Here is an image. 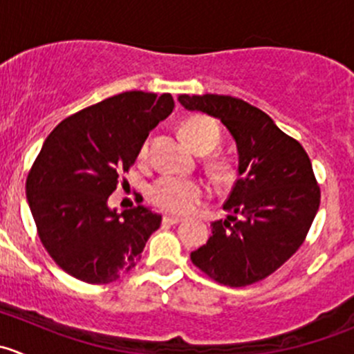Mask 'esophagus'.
<instances>
[{
	"label": "esophagus",
	"mask_w": 354,
	"mask_h": 354,
	"mask_svg": "<svg viewBox=\"0 0 354 354\" xmlns=\"http://www.w3.org/2000/svg\"><path fill=\"white\" fill-rule=\"evenodd\" d=\"M162 221H164V224H171V226H174V224H178V223H181V217H178V216H171V214H166V216L162 217Z\"/></svg>",
	"instance_id": "obj_1"
}]
</instances>
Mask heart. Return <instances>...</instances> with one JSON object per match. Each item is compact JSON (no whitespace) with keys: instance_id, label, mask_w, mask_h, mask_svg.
Instances as JSON below:
<instances>
[{"instance_id":"1","label":"heart","mask_w":354,"mask_h":354,"mask_svg":"<svg viewBox=\"0 0 354 354\" xmlns=\"http://www.w3.org/2000/svg\"><path fill=\"white\" fill-rule=\"evenodd\" d=\"M181 135L187 144L200 156H207L216 151L221 142V131L216 121L209 116H192L181 124ZM147 152V145L140 151V157ZM209 169L219 180H226L231 176V164L226 159L214 157L209 160ZM152 203L160 210L169 214L192 212L198 203H202L207 197V190L197 180H187V178L162 176L152 185L149 192Z\"/></svg>"}]
</instances>
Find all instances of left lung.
Here are the masks:
<instances>
[{
	"label": "left lung",
	"mask_w": 354,
	"mask_h": 354,
	"mask_svg": "<svg viewBox=\"0 0 354 354\" xmlns=\"http://www.w3.org/2000/svg\"><path fill=\"white\" fill-rule=\"evenodd\" d=\"M188 111L217 118L238 147V180L214 221L212 236L190 259L216 283L243 288L276 272L303 245L320 205L310 157L263 111L231 97L180 95Z\"/></svg>",
	"instance_id": "obj_1"
}]
</instances>
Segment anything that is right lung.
<instances>
[{
  "label": "right lung",
  "instance_id": "add662e5",
  "mask_svg": "<svg viewBox=\"0 0 354 354\" xmlns=\"http://www.w3.org/2000/svg\"><path fill=\"white\" fill-rule=\"evenodd\" d=\"M173 108L171 94L123 92L71 114L46 138L25 190L41 243L70 276L108 284L138 263L162 217L144 205L118 214L108 198Z\"/></svg>",
  "mask_w": 354,
  "mask_h": 354
}]
</instances>
